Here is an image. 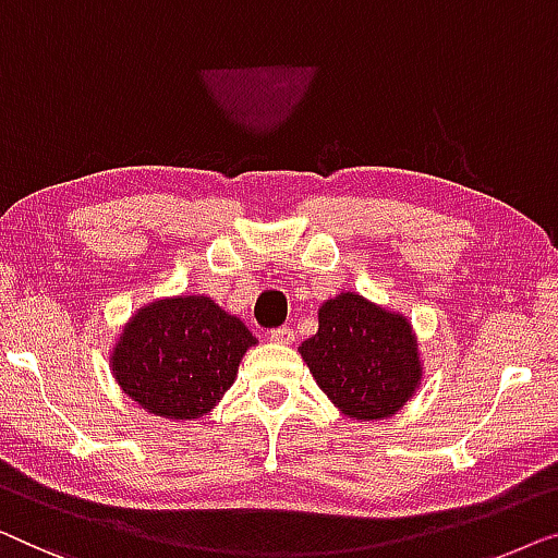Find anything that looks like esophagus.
Segmentation results:
<instances>
[{
    "mask_svg": "<svg viewBox=\"0 0 558 558\" xmlns=\"http://www.w3.org/2000/svg\"><path fill=\"white\" fill-rule=\"evenodd\" d=\"M293 339H295V333L290 326H280L270 331V341H276V343H293Z\"/></svg>",
    "mask_w": 558,
    "mask_h": 558,
    "instance_id": "esophagus-1",
    "label": "esophagus"
}]
</instances>
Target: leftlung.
<instances>
[{
	"label": "left lung",
	"instance_id": "obj_1",
	"mask_svg": "<svg viewBox=\"0 0 558 558\" xmlns=\"http://www.w3.org/2000/svg\"><path fill=\"white\" fill-rule=\"evenodd\" d=\"M298 351L324 395L361 422L397 414L422 381L410 320L359 293H339L320 305L318 331Z\"/></svg>",
	"mask_w": 558,
	"mask_h": 558
}]
</instances>
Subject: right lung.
<instances>
[{
  "instance_id": "add662e5",
  "label": "right lung",
  "mask_w": 558,
  "mask_h": 558,
  "mask_svg": "<svg viewBox=\"0 0 558 558\" xmlns=\"http://www.w3.org/2000/svg\"><path fill=\"white\" fill-rule=\"evenodd\" d=\"M257 339L207 295L161 298L133 313L116 341L113 376L141 410L199 420L234 384Z\"/></svg>"
}]
</instances>
